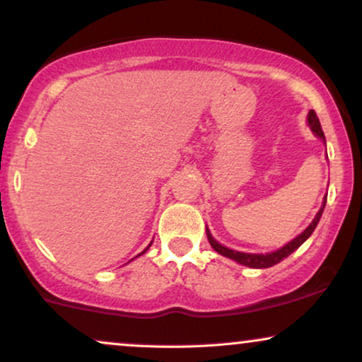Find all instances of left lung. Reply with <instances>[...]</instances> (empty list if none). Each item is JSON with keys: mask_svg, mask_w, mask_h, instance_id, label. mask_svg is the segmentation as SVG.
Here are the masks:
<instances>
[{"mask_svg": "<svg viewBox=\"0 0 362 362\" xmlns=\"http://www.w3.org/2000/svg\"><path fill=\"white\" fill-rule=\"evenodd\" d=\"M308 126H310L311 131H313L315 136H318L320 139L325 141V134H323L322 126H320V120L317 117V114H315V110H310L308 112ZM325 204H327V197L323 199V204H322V207H320V211L317 213V216H315L313 221H311L310 226L306 228V230L303 231L301 235H298L296 238L291 240L288 245H284V247L279 248V250L271 252V253H265V255H264V253H243V252L231 250V248H226V247H224V245L216 242V240L213 238V235H211L209 230H207V228H206L207 240H209L211 247H213L214 250L219 253V255L228 257V259L238 262V264L247 265V267H252V269H267V267H272V265L279 264L281 260H284L286 257H289L294 250H298V248H300L301 245L310 238V235L313 233L315 228H317L320 218H322V213H323V209H325Z\"/></svg>", "mask_w": 362, "mask_h": 362, "instance_id": "1", "label": "left lung"}]
</instances>
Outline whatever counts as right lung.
<instances>
[{"mask_svg":"<svg viewBox=\"0 0 362 362\" xmlns=\"http://www.w3.org/2000/svg\"><path fill=\"white\" fill-rule=\"evenodd\" d=\"M151 243H153V242H151ZM151 243H149V245H148V247H146V248H144V250H143V252H141V253H139V255H143V253H144V252H146V250H148V248H149V247H151ZM139 255H138V257H139Z\"/></svg>","mask_w":362,"mask_h":362,"instance_id":"right-lung-1","label":"right lung"}]
</instances>
